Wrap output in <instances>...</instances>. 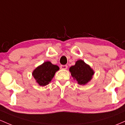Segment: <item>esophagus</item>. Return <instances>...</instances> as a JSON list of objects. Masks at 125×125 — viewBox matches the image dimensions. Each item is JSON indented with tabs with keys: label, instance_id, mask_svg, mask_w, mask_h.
I'll return each instance as SVG.
<instances>
[{
	"label": "esophagus",
	"instance_id": "34e87169",
	"mask_svg": "<svg viewBox=\"0 0 125 125\" xmlns=\"http://www.w3.org/2000/svg\"><path fill=\"white\" fill-rule=\"evenodd\" d=\"M68 68L67 65H61L60 66V69H66Z\"/></svg>",
	"mask_w": 125,
	"mask_h": 125
}]
</instances>
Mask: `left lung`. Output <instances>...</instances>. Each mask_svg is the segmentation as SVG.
<instances>
[{"instance_id":"obj_1","label":"left lung","mask_w":125,"mask_h":125,"mask_svg":"<svg viewBox=\"0 0 125 125\" xmlns=\"http://www.w3.org/2000/svg\"><path fill=\"white\" fill-rule=\"evenodd\" d=\"M69 72L74 80L81 85L89 83L94 74V70L83 60H77L75 65L70 67Z\"/></svg>"}]
</instances>
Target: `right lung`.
Segmentation results:
<instances>
[{
	"instance_id": "add662e5",
	"label": "right lung",
	"mask_w": 125,
	"mask_h": 125,
	"mask_svg": "<svg viewBox=\"0 0 125 125\" xmlns=\"http://www.w3.org/2000/svg\"><path fill=\"white\" fill-rule=\"evenodd\" d=\"M59 70V67L47 61L37 67L32 75L36 83L40 86H46L52 81L55 73Z\"/></svg>"
}]
</instances>
